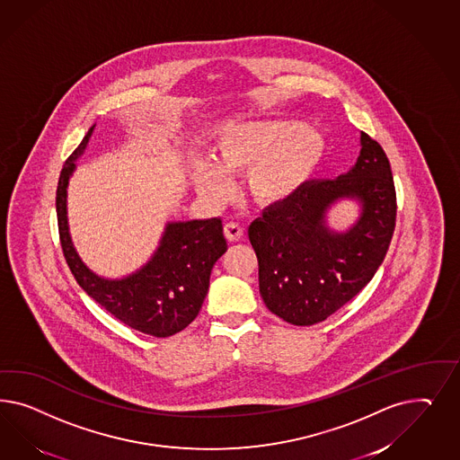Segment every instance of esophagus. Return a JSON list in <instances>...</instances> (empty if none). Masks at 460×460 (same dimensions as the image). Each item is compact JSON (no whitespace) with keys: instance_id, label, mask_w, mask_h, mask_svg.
Returning <instances> with one entry per match:
<instances>
[{"instance_id":"obj_1","label":"esophagus","mask_w":460,"mask_h":460,"mask_svg":"<svg viewBox=\"0 0 460 460\" xmlns=\"http://www.w3.org/2000/svg\"><path fill=\"white\" fill-rule=\"evenodd\" d=\"M224 236L227 237V241L236 243L243 237V227L236 223H227L224 226Z\"/></svg>"}]
</instances>
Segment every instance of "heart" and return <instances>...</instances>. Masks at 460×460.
Segmentation results:
<instances>
[{"mask_svg":"<svg viewBox=\"0 0 460 460\" xmlns=\"http://www.w3.org/2000/svg\"><path fill=\"white\" fill-rule=\"evenodd\" d=\"M327 156L321 131L298 119H251L219 126L209 160L195 158L189 179L197 194L221 202L227 177L244 173V195L260 209H279L304 194Z\"/></svg>","mask_w":460,"mask_h":460,"instance_id":"obj_1","label":"heart"}]
</instances>
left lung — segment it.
<instances>
[{
  "label": "left lung",
  "instance_id": "obj_1",
  "mask_svg": "<svg viewBox=\"0 0 460 460\" xmlns=\"http://www.w3.org/2000/svg\"><path fill=\"white\" fill-rule=\"evenodd\" d=\"M356 164L334 181H314L292 204L266 209L248 227L258 256L260 293L293 325L325 321L371 281L390 246L396 194L381 145L361 131ZM344 199L358 217L342 230L328 212Z\"/></svg>",
  "mask_w": 460,
  "mask_h": 460
}]
</instances>
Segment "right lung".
I'll use <instances>...</instances> for the list:
<instances>
[{"label": "right lung", "instance_id": "add662e5", "mask_svg": "<svg viewBox=\"0 0 460 460\" xmlns=\"http://www.w3.org/2000/svg\"><path fill=\"white\" fill-rule=\"evenodd\" d=\"M96 125L91 126L60 172L57 221L72 275L93 300L118 321L143 334L168 337L194 321L209 290L210 271L227 251L219 217L168 221L150 260L121 279L101 277L74 246L67 217V189Z\"/></svg>", "mask_w": 460, "mask_h": 460}]
</instances>
